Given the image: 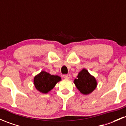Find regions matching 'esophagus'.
Instances as JSON below:
<instances>
[{
  "label": "esophagus",
  "instance_id": "1",
  "mask_svg": "<svg viewBox=\"0 0 126 126\" xmlns=\"http://www.w3.org/2000/svg\"><path fill=\"white\" fill-rule=\"evenodd\" d=\"M63 77L66 79H69L71 78V75L70 74H64L63 75Z\"/></svg>",
  "mask_w": 126,
  "mask_h": 126
}]
</instances>
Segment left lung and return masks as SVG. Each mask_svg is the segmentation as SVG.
<instances>
[{"mask_svg":"<svg viewBox=\"0 0 126 126\" xmlns=\"http://www.w3.org/2000/svg\"><path fill=\"white\" fill-rule=\"evenodd\" d=\"M76 87L83 94L91 93L97 87V81L86 69H83L74 80Z\"/></svg>","mask_w":126,"mask_h":126,"instance_id":"8db88e82","label":"left lung"}]
</instances>
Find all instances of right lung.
Segmentation results:
<instances>
[{"mask_svg":"<svg viewBox=\"0 0 126 126\" xmlns=\"http://www.w3.org/2000/svg\"><path fill=\"white\" fill-rule=\"evenodd\" d=\"M61 80V77L58 76L50 74L46 71H42L34 77L35 87L42 93L46 94L52 90L57 82Z\"/></svg>","mask_w":126,"mask_h":126,"instance_id":"1","label":"right lung"}]
</instances>
